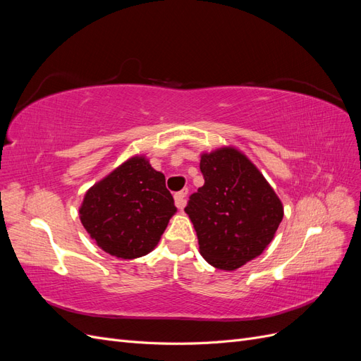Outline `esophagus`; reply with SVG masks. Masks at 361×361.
Returning <instances> with one entry per match:
<instances>
[{
    "label": "esophagus",
    "mask_w": 361,
    "mask_h": 361,
    "mask_svg": "<svg viewBox=\"0 0 361 361\" xmlns=\"http://www.w3.org/2000/svg\"><path fill=\"white\" fill-rule=\"evenodd\" d=\"M187 195H188V190L183 188L182 191L174 194V203L179 207V209H183L185 204H187Z\"/></svg>",
    "instance_id": "obj_1"
}]
</instances>
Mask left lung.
Instances as JSON below:
<instances>
[{"mask_svg":"<svg viewBox=\"0 0 361 361\" xmlns=\"http://www.w3.org/2000/svg\"><path fill=\"white\" fill-rule=\"evenodd\" d=\"M204 185L185 207L207 264L233 271L264 253L283 220V204L264 174L233 146L200 157Z\"/></svg>","mask_w":361,"mask_h":361,"instance_id":"left-lung-1","label":"left lung"}]
</instances>
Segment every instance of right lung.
I'll list each match as a JSON object with an SVG mask.
<instances>
[{
	"mask_svg": "<svg viewBox=\"0 0 361 361\" xmlns=\"http://www.w3.org/2000/svg\"><path fill=\"white\" fill-rule=\"evenodd\" d=\"M176 211L166 176L135 155L87 190L80 220L105 253L137 259L158 245Z\"/></svg>",
	"mask_w": 361,
	"mask_h": 361,
	"instance_id": "add662e5",
	"label": "right lung"
}]
</instances>
